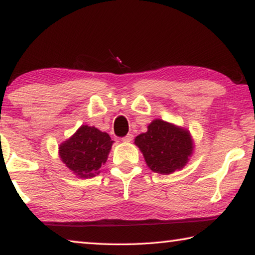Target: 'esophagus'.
Here are the masks:
<instances>
[{"mask_svg": "<svg viewBox=\"0 0 255 255\" xmlns=\"http://www.w3.org/2000/svg\"><path fill=\"white\" fill-rule=\"evenodd\" d=\"M132 138H133L132 133H128V135H126L123 138V140L125 141V143H130V141L132 140Z\"/></svg>", "mask_w": 255, "mask_h": 255, "instance_id": "esophagus-1", "label": "esophagus"}]
</instances>
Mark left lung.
<instances>
[{
    "instance_id": "1",
    "label": "left lung",
    "mask_w": 255,
    "mask_h": 255,
    "mask_svg": "<svg viewBox=\"0 0 255 255\" xmlns=\"http://www.w3.org/2000/svg\"><path fill=\"white\" fill-rule=\"evenodd\" d=\"M147 166L159 174H172L187 165L193 154L195 143L188 129L154 119L147 131L135 138Z\"/></svg>"
}]
</instances>
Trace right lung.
<instances>
[{"instance_id": "obj_1", "label": "right lung", "mask_w": 255, "mask_h": 255, "mask_svg": "<svg viewBox=\"0 0 255 255\" xmlns=\"http://www.w3.org/2000/svg\"><path fill=\"white\" fill-rule=\"evenodd\" d=\"M114 140L96 127L82 125L58 146V155L68 170L80 179L93 178L107 162Z\"/></svg>"}]
</instances>
